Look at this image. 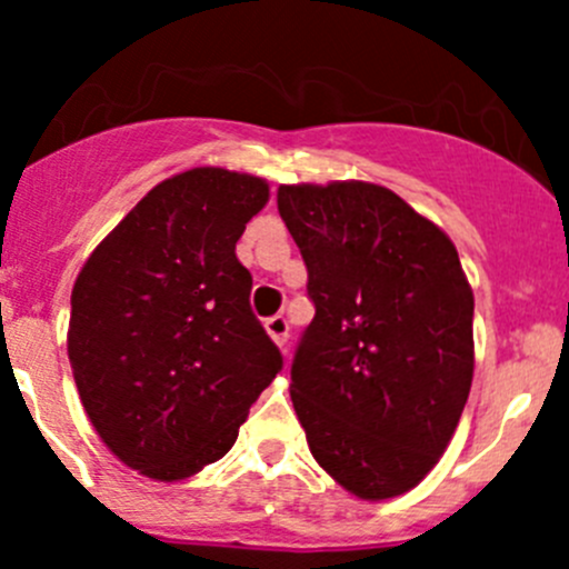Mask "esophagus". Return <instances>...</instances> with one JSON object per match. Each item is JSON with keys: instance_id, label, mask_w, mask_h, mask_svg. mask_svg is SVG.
<instances>
[{"instance_id": "1", "label": "esophagus", "mask_w": 569, "mask_h": 569, "mask_svg": "<svg viewBox=\"0 0 569 569\" xmlns=\"http://www.w3.org/2000/svg\"><path fill=\"white\" fill-rule=\"evenodd\" d=\"M267 332L272 336V341L278 343L280 349H286V341H289V319L286 317H269L267 319Z\"/></svg>"}]
</instances>
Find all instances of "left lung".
I'll return each mask as SVG.
<instances>
[{
	"label": "left lung",
	"instance_id": "obj_1",
	"mask_svg": "<svg viewBox=\"0 0 569 569\" xmlns=\"http://www.w3.org/2000/svg\"><path fill=\"white\" fill-rule=\"evenodd\" d=\"M317 313L291 360V401L317 462L382 501L449 446L473 380V291L438 226L363 181L278 189Z\"/></svg>",
	"mask_w": 569,
	"mask_h": 569
}]
</instances>
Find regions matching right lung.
<instances>
[{
	"instance_id": "right-lung-1",
	"label": "right lung",
	"mask_w": 569,
	"mask_h": 569,
	"mask_svg": "<svg viewBox=\"0 0 569 569\" xmlns=\"http://www.w3.org/2000/svg\"><path fill=\"white\" fill-rule=\"evenodd\" d=\"M267 200V181L222 168L168 178L73 283L68 358L82 405L109 451L151 479L226 457L283 369L237 258Z\"/></svg>"
}]
</instances>
